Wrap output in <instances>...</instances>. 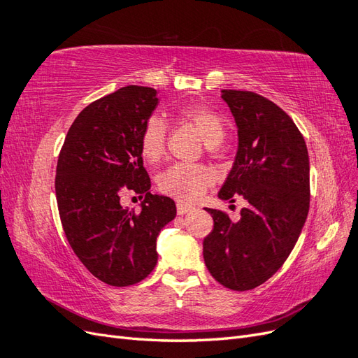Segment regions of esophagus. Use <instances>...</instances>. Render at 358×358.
Masks as SVG:
<instances>
[{
  "instance_id": "obj_1",
  "label": "esophagus",
  "mask_w": 358,
  "mask_h": 358,
  "mask_svg": "<svg viewBox=\"0 0 358 358\" xmlns=\"http://www.w3.org/2000/svg\"><path fill=\"white\" fill-rule=\"evenodd\" d=\"M176 210H178L179 215H185V213L191 212L192 208H191V206H188V204H183V203L179 201V203L176 204Z\"/></svg>"
}]
</instances>
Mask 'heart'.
Here are the masks:
<instances>
[{
    "label": "heart",
    "instance_id": "obj_1",
    "mask_svg": "<svg viewBox=\"0 0 358 358\" xmlns=\"http://www.w3.org/2000/svg\"><path fill=\"white\" fill-rule=\"evenodd\" d=\"M178 116L191 125L196 127L209 149L221 143L225 133L227 124L221 113L215 112L204 104H185L178 110ZM167 145V124L162 117L150 116L140 136V152L142 157L157 164L166 155ZM213 171L201 164H183L178 162L158 176L159 189L169 196L183 200L196 201L213 182Z\"/></svg>",
    "mask_w": 358,
    "mask_h": 358
}]
</instances>
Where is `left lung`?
I'll list each match as a JSON object with an SVG mask.
<instances>
[{"label":"left lung","instance_id":"obj_1","mask_svg":"<svg viewBox=\"0 0 358 358\" xmlns=\"http://www.w3.org/2000/svg\"><path fill=\"white\" fill-rule=\"evenodd\" d=\"M237 125L239 149L220 199L242 196L248 206L233 222L206 209L213 230L203 241L206 267L234 291L264 284L285 263L309 212V155L292 119L266 96L222 90Z\"/></svg>","mask_w":358,"mask_h":358}]
</instances>
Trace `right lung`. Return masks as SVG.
Returning a JSON list of instances; mask_svg holds the SVG:
<instances>
[{"label": "right lung", "mask_w": 358, "mask_h": 358, "mask_svg": "<svg viewBox=\"0 0 358 358\" xmlns=\"http://www.w3.org/2000/svg\"><path fill=\"white\" fill-rule=\"evenodd\" d=\"M157 91L129 85L95 100L74 119L57 164L55 192L67 241L90 272L112 287L134 285L152 272L157 236L176 216L170 197L150 194L140 136L157 109ZM131 189L143 210L122 208Z\"/></svg>", "instance_id": "1"}]
</instances>
